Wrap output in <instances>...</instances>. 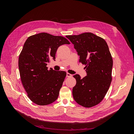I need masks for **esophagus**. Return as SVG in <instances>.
<instances>
[{"instance_id":"1","label":"esophagus","mask_w":134,"mask_h":134,"mask_svg":"<svg viewBox=\"0 0 134 134\" xmlns=\"http://www.w3.org/2000/svg\"><path fill=\"white\" fill-rule=\"evenodd\" d=\"M72 76V75L70 73H68V72H67V73H66V76L67 77H71Z\"/></svg>"}]
</instances>
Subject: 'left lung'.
Here are the masks:
<instances>
[{"mask_svg":"<svg viewBox=\"0 0 134 134\" xmlns=\"http://www.w3.org/2000/svg\"><path fill=\"white\" fill-rule=\"evenodd\" d=\"M66 37L74 44L80 56L79 62L86 66L87 76H73L76 83L72 96L77 103L90 108L99 103L108 90L112 81L113 60L105 40L91 32Z\"/></svg>","mask_w":134,"mask_h":134,"instance_id":"1","label":"left lung"}]
</instances>
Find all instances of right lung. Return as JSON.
Here are the masks:
<instances>
[{"instance_id": "obj_1", "label": "right lung", "mask_w": 134, "mask_h": 134, "mask_svg": "<svg viewBox=\"0 0 134 134\" xmlns=\"http://www.w3.org/2000/svg\"><path fill=\"white\" fill-rule=\"evenodd\" d=\"M64 44L70 42L63 36L44 32L30 36L24 44L18 60L20 76L28 97L36 104L45 106L58 98L66 72L46 66Z\"/></svg>"}]
</instances>
